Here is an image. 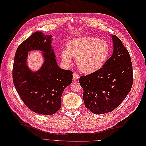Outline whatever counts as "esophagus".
I'll return each instance as SVG.
<instances>
[{"mask_svg": "<svg viewBox=\"0 0 146 146\" xmlns=\"http://www.w3.org/2000/svg\"><path fill=\"white\" fill-rule=\"evenodd\" d=\"M79 78V75L76 73H74L73 75V80H77Z\"/></svg>", "mask_w": 146, "mask_h": 146, "instance_id": "34e87169", "label": "esophagus"}]
</instances>
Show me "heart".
I'll return each instance as SVG.
<instances>
[{"label": "heart", "instance_id": "b5f03b06", "mask_svg": "<svg viewBox=\"0 0 146 146\" xmlns=\"http://www.w3.org/2000/svg\"><path fill=\"white\" fill-rule=\"evenodd\" d=\"M66 49L61 51V58L65 63L71 61V56L76 58V64L80 71L91 73L103 66L110 54V48L105 41L97 38L85 36L74 38L68 42Z\"/></svg>", "mask_w": 146, "mask_h": 146}]
</instances>
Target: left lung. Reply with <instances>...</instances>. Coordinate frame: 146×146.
Masks as SVG:
<instances>
[{
    "mask_svg": "<svg viewBox=\"0 0 146 146\" xmlns=\"http://www.w3.org/2000/svg\"><path fill=\"white\" fill-rule=\"evenodd\" d=\"M113 51L102 68L82 76L80 84L83 89L86 108L95 114L111 112L129 94L132 86L131 58L121 40L111 36Z\"/></svg>",
    "mask_w": 146,
    "mask_h": 146,
    "instance_id": "8db88e82",
    "label": "left lung"
}]
</instances>
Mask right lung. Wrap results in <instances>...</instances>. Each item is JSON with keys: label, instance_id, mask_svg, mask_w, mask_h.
Listing matches in <instances>:
<instances>
[{"label": "right lung", "instance_id": "add662e5", "mask_svg": "<svg viewBox=\"0 0 146 146\" xmlns=\"http://www.w3.org/2000/svg\"><path fill=\"white\" fill-rule=\"evenodd\" d=\"M52 37L37 31L19 46L15 52L12 78L17 92L31 110L39 114L52 115L61 108L65 88L73 81V72L58 66L52 47ZM42 51L44 63L36 72L27 65L28 52Z\"/></svg>", "mask_w": 146, "mask_h": 146}]
</instances>
